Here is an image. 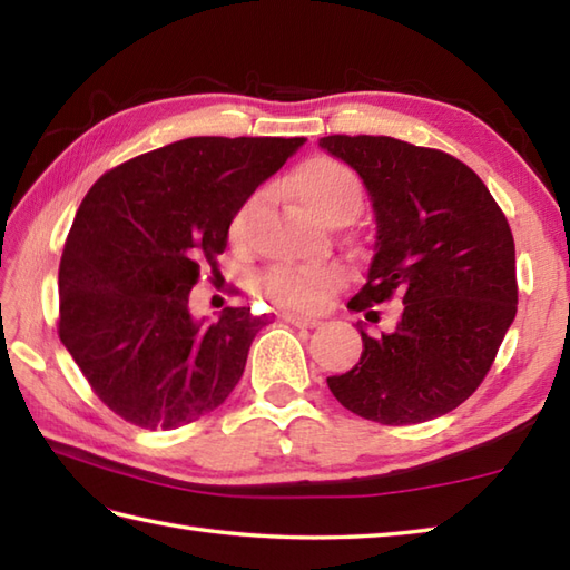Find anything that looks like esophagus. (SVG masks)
Segmentation results:
<instances>
[{
    "label": "esophagus",
    "mask_w": 570,
    "mask_h": 570,
    "mask_svg": "<svg viewBox=\"0 0 570 570\" xmlns=\"http://www.w3.org/2000/svg\"><path fill=\"white\" fill-rule=\"evenodd\" d=\"M286 323L296 325V328H316V325H321L318 318H311V316H298V313H284L282 316Z\"/></svg>",
    "instance_id": "obj_1"
}]
</instances>
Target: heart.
I'll list each match as a JSON object with an SVG mask.
<instances>
[{"label": "heart", "mask_w": 570, "mask_h": 570, "mask_svg": "<svg viewBox=\"0 0 570 570\" xmlns=\"http://www.w3.org/2000/svg\"><path fill=\"white\" fill-rule=\"evenodd\" d=\"M294 196L306 208L331 225H343L362 210L365 188L360 176L343 161L331 156H313L301 164L288 178ZM259 208V198L252 196L235 210L227 225V239L242 249L249 239V225ZM262 292L274 304L288 308H318L345 284V269L337 264H276L259 278Z\"/></svg>", "instance_id": "heart-1"}]
</instances>
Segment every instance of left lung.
Returning <instances> with one entry per match:
<instances>
[{
	"label": "left lung",
	"instance_id": "left-lung-1",
	"mask_svg": "<svg viewBox=\"0 0 570 570\" xmlns=\"http://www.w3.org/2000/svg\"><path fill=\"white\" fill-rule=\"evenodd\" d=\"M370 190L374 235L367 282L347 308L402 301L392 333H362L357 365L328 377L353 414L384 423L431 421L460 406L490 372L517 316L514 237L502 208L455 156L394 137L321 139Z\"/></svg>",
	"mask_w": 570,
	"mask_h": 570
}]
</instances>
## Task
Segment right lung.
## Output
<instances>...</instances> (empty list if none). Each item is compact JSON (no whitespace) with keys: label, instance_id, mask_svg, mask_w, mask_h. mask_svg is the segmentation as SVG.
Masks as SVG:
<instances>
[{"label":"right lung","instance_id":"right-lung-1","mask_svg":"<svg viewBox=\"0 0 570 570\" xmlns=\"http://www.w3.org/2000/svg\"><path fill=\"white\" fill-rule=\"evenodd\" d=\"M304 137H190L135 156L82 198L58 269V335L100 402L171 431L220 406L269 316L193 321L188 294L217 272L227 225Z\"/></svg>","mask_w":570,"mask_h":570}]
</instances>
